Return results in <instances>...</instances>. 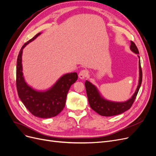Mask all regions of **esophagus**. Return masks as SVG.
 I'll return each instance as SVG.
<instances>
[{
  "instance_id": "esophagus-1",
  "label": "esophagus",
  "mask_w": 156,
  "mask_h": 156,
  "mask_svg": "<svg viewBox=\"0 0 156 156\" xmlns=\"http://www.w3.org/2000/svg\"><path fill=\"white\" fill-rule=\"evenodd\" d=\"M88 75V72L87 69H83L79 73V77L81 79H84Z\"/></svg>"
}]
</instances>
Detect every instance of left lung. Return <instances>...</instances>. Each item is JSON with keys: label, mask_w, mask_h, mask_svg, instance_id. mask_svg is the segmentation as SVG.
<instances>
[{"label": "left lung", "mask_w": 156, "mask_h": 156, "mask_svg": "<svg viewBox=\"0 0 156 156\" xmlns=\"http://www.w3.org/2000/svg\"><path fill=\"white\" fill-rule=\"evenodd\" d=\"M130 49L135 54H139V50L136 48V45L133 41H131ZM139 58V84L136 91L132 97L126 101L124 102H115L105 100L103 98L100 93L99 92L98 88L88 81L85 82V87L87 90V94L88 97V100L89 104L92 109L96 111L99 115L104 116H111L122 114L127 110L129 109L135 100L136 96L137 95L139 88L142 83L143 73L142 69L140 66V61Z\"/></svg>", "instance_id": "8db88e82"}]
</instances>
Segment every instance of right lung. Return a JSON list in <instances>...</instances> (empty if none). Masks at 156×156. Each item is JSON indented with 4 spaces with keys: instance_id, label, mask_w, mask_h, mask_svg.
I'll use <instances>...</instances> for the list:
<instances>
[{
    "instance_id": "add662e5",
    "label": "right lung",
    "mask_w": 156,
    "mask_h": 156,
    "mask_svg": "<svg viewBox=\"0 0 156 156\" xmlns=\"http://www.w3.org/2000/svg\"><path fill=\"white\" fill-rule=\"evenodd\" d=\"M40 34L38 33L28 41L20 51L17 60L16 87L19 98L27 109L35 116L48 119L58 115L63 110L69 89L77 81L78 75L76 72L65 74L45 91H37L28 85L23 73V49Z\"/></svg>"
}]
</instances>
